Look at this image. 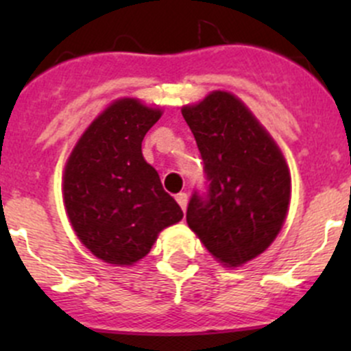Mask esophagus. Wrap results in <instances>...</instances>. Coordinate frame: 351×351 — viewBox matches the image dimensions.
Segmentation results:
<instances>
[{
	"label": "esophagus",
	"instance_id": "esophagus-1",
	"mask_svg": "<svg viewBox=\"0 0 351 351\" xmlns=\"http://www.w3.org/2000/svg\"><path fill=\"white\" fill-rule=\"evenodd\" d=\"M176 202H178V204H180V207H182V210H185L186 204H189V195H186L185 192L178 193V195H176Z\"/></svg>",
	"mask_w": 351,
	"mask_h": 351
}]
</instances>
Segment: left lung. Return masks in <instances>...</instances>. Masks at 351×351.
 I'll return each mask as SVG.
<instances>
[{"label": "left lung", "mask_w": 351, "mask_h": 351, "mask_svg": "<svg viewBox=\"0 0 351 351\" xmlns=\"http://www.w3.org/2000/svg\"><path fill=\"white\" fill-rule=\"evenodd\" d=\"M182 115L204 159L207 193L186 208L189 228L226 267H241L263 253L284 226L290 173L284 154L246 105L228 91H212Z\"/></svg>", "instance_id": "8db88e82"}]
</instances>
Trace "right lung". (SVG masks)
<instances>
[{
	"mask_svg": "<svg viewBox=\"0 0 351 351\" xmlns=\"http://www.w3.org/2000/svg\"><path fill=\"white\" fill-rule=\"evenodd\" d=\"M159 117L161 110L136 98L113 101L66 162L62 190L74 232L95 256L115 267L146 256L159 232L183 217L141 149Z\"/></svg>",
	"mask_w": 351,
	"mask_h": 351,
	"instance_id": "add662e5",
	"label": "right lung"
}]
</instances>
